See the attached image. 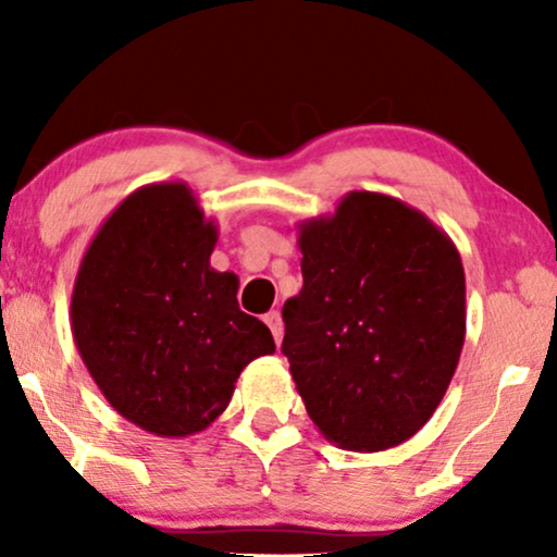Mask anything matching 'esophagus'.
Listing matches in <instances>:
<instances>
[{
  "label": "esophagus",
  "mask_w": 557,
  "mask_h": 557,
  "mask_svg": "<svg viewBox=\"0 0 557 557\" xmlns=\"http://www.w3.org/2000/svg\"><path fill=\"white\" fill-rule=\"evenodd\" d=\"M265 324H269V330L273 332L276 345H281V339H284V322H281L278 311H269V314H265Z\"/></svg>",
  "instance_id": "1"
}]
</instances>
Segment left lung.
I'll list each match as a JSON object with an SVG mask.
<instances>
[{
  "label": "left lung",
  "instance_id": "obj_1",
  "mask_svg": "<svg viewBox=\"0 0 557 557\" xmlns=\"http://www.w3.org/2000/svg\"><path fill=\"white\" fill-rule=\"evenodd\" d=\"M304 288L284 304L288 370L330 444L385 451L436 413L467 337L454 240L398 197L355 189L299 223Z\"/></svg>",
  "mask_w": 557,
  "mask_h": 557
}]
</instances>
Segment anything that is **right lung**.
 <instances>
[{"label":"right lung","mask_w":557,"mask_h":557,"mask_svg":"<svg viewBox=\"0 0 557 557\" xmlns=\"http://www.w3.org/2000/svg\"><path fill=\"white\" fill-rule=\"evenodd\" d=\"M215 243L193 189L154 182L103 220L75 276L81 360L111 408L154 436L208 429L243 368L276 352L269 326L240 311L238 276L210 265Z\"/></svg>","instance_id":"right-lung-1"}]
</instances>
